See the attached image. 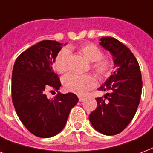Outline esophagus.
<instances>
[{"mask_svg":"<svg viewBox=\"0 0 153 153\" xmlns=\"http://www.w3.org/2000/svg\"><path fill=\"white\" fill-rule=\"evenodd\" d=\"M78 98H79V101H80V102H83V101L85 100V97L79 96Z\"/></svg>","mask_w":153,"mask_h":153,"instance_id":"34e87169","label":"esophagus"}]
</instances>
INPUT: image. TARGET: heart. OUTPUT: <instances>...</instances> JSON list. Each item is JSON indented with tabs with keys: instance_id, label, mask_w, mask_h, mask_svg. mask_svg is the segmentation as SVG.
Instances as JSON below:
<instances>
[{
	"instance_id": "heart-1",
	"label": "heart",
	"mask_w": 153,
	"mask_h": 153,
	"mask_svg": "<svg viewBox=\"0 0 153 153\" xmlns=\"http://www.w3.org/2000/svg\"><path fill=\"white\" fill-rule=\"evenodd\" d=\"M77 49L80 53L91 62L90 68L100 79H106L112 74V61L108 57L103 56L102 50L97 45L86 42L80 45ZM69 58L70 51L68 49L63 48L60 50L53 62V68L57 72L63 73L68 69ZM63 85L67 91L82 95L95 86L96 80L90 73L84 75L69 73L63 78Z\"/></svg>"
}]
</instances>
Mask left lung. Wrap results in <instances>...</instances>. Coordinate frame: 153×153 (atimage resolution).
<instances>
[{
    "mask_svg": "<svg viewBox=\"0 0 153 153\" xmlns=\"http://www.w3.org/2000/svg\"><path fill=\"white\" fill-rule=\"evenodd\" d=\"M100 44L113 56L116 70L100 90H108L97 98V108L89 116L93 127L105 135L121 133L132 121L142 93V76L130 49L113 37H102Z\"/></svg>",
    "mask_w": 153,
    "mask_h": 153,
    "instance_id": "obj_1",
    "label": "left lung"
}]
</instances>
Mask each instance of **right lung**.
Listing matches in <instances>:
<instances>
[{
	"label": "right lung",
	"instance_id": "add662e5",
	"mask_svg": "<svg viewBox=\"0 0 153 153\" xmlns=\"http://www.w3.org/2000/svg\"><path fill=\"white\" fill-rule=\"evenodd\" d=\"M56 41H40L20 53L12 72V101L23 126L34 135L51 138L65 126L69 112L77 103L75 94L58 93L49 100L47 90L61 86L52 63L61 50Z\"/></svg>",
	"mask_w": 153,
	"mask_h": 153
}]
</instances>
